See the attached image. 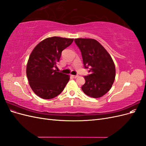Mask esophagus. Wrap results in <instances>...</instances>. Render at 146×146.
Segmentation results:
<instances>
[{
    "label": "esophagus",
    "instance_id": "esophagus-1",
    "mask_svg": "<svg viewBox=\"0 0 146 146\" xmlns=\"http://www.w3.org/2000/svg\"><path fill=\"white\" fill-rule=\"evenodd\" d=\"M72 77H74V78H77V77H78V75H76V76H72Z\"/></svg>",
    "mask_w": 146,
    "mask_h": 146
}]
</instances>
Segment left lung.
Instances as JSON below:
<instances>
[{
  "label": "left lung",
  "mask_w": 146,
  "mask_h": 146,
  "mask_svg": "<svg viewBox=\"0 0 146 146\" xmlns=\"http://www.w3.org/2000/svg\"><path fill=\"white\" fill-rule=\"evenodd\" d=\"M82 53L85 69L90 74L84 77L85 83L82 86L84 93L93 98H99L108 92L116 76L113 59L100 44L94 39H75Z\"/></svg>",
  "instance_id": "left-lung-1"
}]
</instances>
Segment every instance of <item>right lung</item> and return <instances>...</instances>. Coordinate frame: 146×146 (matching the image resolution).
Wrapping results in <instances>:
<instances>
[{"label": "right lung", "instance_id": "1", "mask_svg": "<svg viewBox=\"0 0 146 146\" xmlns=\"http://www.w3.org/2000/svg\"><path fill=\"white\" fill-rule=\"evenodd\" d=\"M73 41L74 39L56 36L47 38L39 42L31 53L26 73L31 88L39 98H55L69 82V75L55 69L57 68L61 52Z\"/></svg>", "mask_w": 146, "mask_h": 146}]
</instances>
